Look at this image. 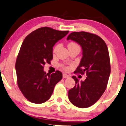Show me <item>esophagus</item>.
I'll return each instance as SVG.
<instances>
[{
  "instance_id": "esophagus-1",
  "label": "esophagus",
  "mask_w": 126,
  "mask_h": 126,
  "mask_svg": "<svg viewBox=\"0 0 126 126\" xmlns=\"http://www.w3.org/2000/svg\"><path fill=\"white\" fill-rule=\"evenodd\" d=\"M69 77H70V76H69V75L66 74V73H63V78H68Z\"/></svg>"
}]
</instances>
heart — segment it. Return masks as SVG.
I'll return each mask as SVG.
<instances>
[{
    "label": "heart",
    "instance_id": "b5f03b06",
    "mask_svg": "<svg viewBox=\"0 0 126 126\" xmlns=\"http://www.w3.org/2000/svg\"><path fill=\"white\" fill-rule=\"evenodd\" d=\"M72 45H76V44H75V43H69V44H68V46H72ZM59 47H60V44L56 45V46L54 47V48H53V53H56V51H57V50H58ZM63 68H64V70H67V68L66 67H64Z\"/></svg>",
    "mask_w": 126,
    "mask_h": 126
}]
</instances>
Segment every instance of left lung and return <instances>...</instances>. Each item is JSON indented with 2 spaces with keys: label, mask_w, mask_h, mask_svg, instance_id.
<instances>
[{
  "label": "left lung",
  "mask_w": 126,
  "mask_h": 126,
  "mask_svg": "<svg viewBox=\"0 0 126 126\" xmlns=\"http://www.w3.org/2000/svg\"><path fill=\"white\" fill-rule=\"evenodd\" d=\"M67 40L76 42L82 48L83 56L74 73L87 76L80 82L72 76L76 84L69 91V99L75 106L88 108L97 102L107 86L111 72L107 46L98 35L84 31L72 32Z\"/></svg>",
  "instance_id": "8db88e82"
}]
</instances>
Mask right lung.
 Instances as JSON below:
<instances>
[{
    "label": "right lung",
    "instance_id": "1",
    "mask_svg": "<svg viewBox=\"0 0 126 126\" xmlns=\"http://www.w3.org/2000/svg\"><path fill=\"white\" fill-rule=\"evenodd\" d=\"M69 31L41 27L24 39L15 64L17 83L24 96L30 102L41 104L51 97L55 85L62 79L57 70L49 75L44 71L46 63L53 59V47Z\"/></svg>",
    "mask_w": 126,
    "mask_h": 126
}]
</instances>
